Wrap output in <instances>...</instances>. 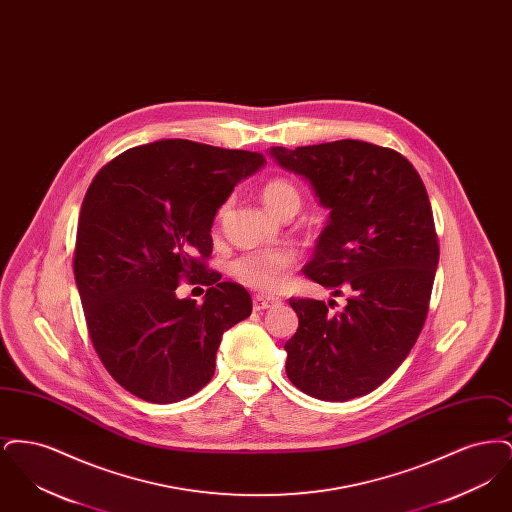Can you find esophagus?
Instances as JSON below:
<instances>
[{"label":"esophagus","mask_w":512,"mask_h":512,"mask_svg":"<svg viewBox=\"0 0 512 512\" xmlns=\"http://www.w3.org/2000/svg\"><path fill=\"white\" fill-rule=\"evenodd\" d=\"M276 303H278V299H274V297L257 295V297H253V311H265V309H270Z\"/></svg>","instance_id":"1"}]
</instances>
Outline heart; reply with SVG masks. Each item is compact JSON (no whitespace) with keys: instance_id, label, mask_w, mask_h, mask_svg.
<instances>
[{"instance_id":"heart-1","label":"heart","mask_w":512,"mask_h":512,"mask_svg":"<svg viewBox=\"0 0 512 512\" xmlns=\"http://www.w3.org/2000/svg\"><path fill=\"white\" fill-rule=\"evenodd\" d=\"M261 199L268 211L276 217H284L301 205L299 188L288 178H272L261 190ZM295 265V253L292 249H265L251 251L234 261L232 272L249 288L259 292H274L284 284L288 270Z\"/></svg>"}]
</instances>
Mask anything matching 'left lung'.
<instances>
[{"label": "left lung", "mask_w": 512, "mask_h": 512, "mask_svg": "<svg viewBox=\"0 0 512 512\" xmlns=\"http://www.w3.org/2000/svg\"><path fill=\"white\" fill-rule=\"evenodd\" d=\"M268 153L330 209L303 274L349 292L334 315L324 301L290 299L299 328L284 345L286 374L322 401L361 397L407 359L428 315L439 245L426 188L401 153L359 140Z\"/></svg>", "instance_id": "obj_1"}]
</instances>
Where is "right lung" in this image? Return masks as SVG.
Listing matches in <instances>:
<instances>
[{
	"instance_id": "obj_1",
	"label": "right lung",
	"mask_w": 512,
	"mask_h": 512,
	"mask_svg": "<svg viewBox=\"0 0 512 512\" xmlns=\"http://www.w3.org/2000/svg\"><path fill=\"white\" fill-rule=\"evenodd\" d=\"M261 153L159 140L126 149L82 201L74 278L94 349L132 395L169 405L215 374L222 334L251 315V295L207 268L211 226ZM182 279L210 286L203 304L175 295Z\"/></svg>"
}]
</instances>
